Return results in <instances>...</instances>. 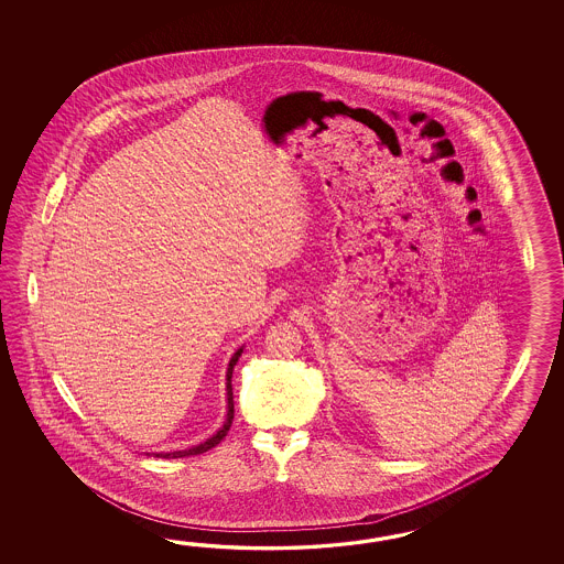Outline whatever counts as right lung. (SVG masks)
Returning <instances> with one entry per match:
<instances>
[{"mask_svg":"<svg viewBox=\"0 0 564 564\" xmlns=\"http://www.w3.org/2000/svg\"><path fill=\"white\" fill-rule=\"evenodd\" d=\"M241 350L243 347L238 348L236 352H234V357L229 360L228 365V375H226V391H228V415H226V421H224V425L219 427V432L214 433L209 440H205L204 444L193 445L189 449H181V452H169V454H153L155 457H187V456H199V454H205L207 449H212V447H216L226 435H228L229 427H231V421H234V391H231V372H234V367H236V362L241 357Z\"/></svg>","mask_w":564,"mask_h":564,"instance_id":"add662e5","label":"right lung"}]
</instances>
